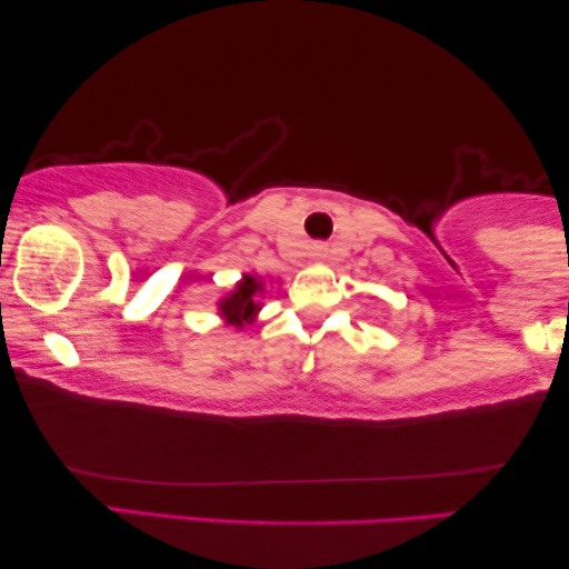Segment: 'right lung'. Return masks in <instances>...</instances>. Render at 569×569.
Listing matches in <instances>:
<instances>
[{
    "label": "right lung",
    "mask_w": 569,
    "mask_h": 569,
    "mask_svg": "<svg viewBox=\"0 0 569 569\" xmlns=\"http://www.w3.org/2000/svg\"><path fill=\"white\" fill-rule=\"evenodd\" d=\"M263 279L253 274H243L236 282V287L217 300V316L222 318L224 326L232 329H246L248 323H253L259 318L263 308Z\"/></svg>",
    "instance_id": "add662e5"
}]
</instances>
